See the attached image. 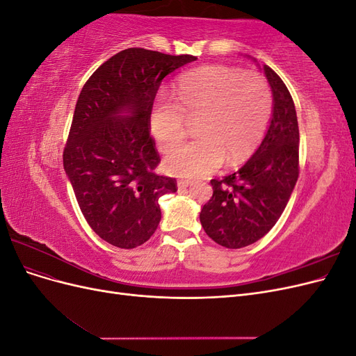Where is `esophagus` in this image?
<instances>
[{
  "instance_id": "obj_1",
  "label": "esophagus",
  "mask_w": 356,
  "mask_h": 356,
  "mask_svg": "<svg viewBox=\"0 0 356 356\" xmlns=\"http://www.w3.org/2000/svg\"><path fill=\"white\" fill-rule=\"evenodd\" d=\"M188 186H191V181H188V179H179L178 181V188H187Z\"/></svg>"
}]
</instances>
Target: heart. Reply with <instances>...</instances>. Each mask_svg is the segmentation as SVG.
Listing matches in <instances>:
<instances>
[{"label":"heart","mask_w":356,"mask_h":356,"mask_svg":"<svg viewBox=\"0 0 356 356\" xmlns=\"http://www.w3.org/2000/svg\"><path fill=\"white\" fill-rule=\"evenodd\" d=\"M174 99L157 98L148 126L161 152L175 148L196 120L197 138L165 159L172 175L199 178L243 161L261 143L272 115V92L264 77L230 67H202L178 80Z\"/></svg>","instance_id":"obj_1"}]
</instances>
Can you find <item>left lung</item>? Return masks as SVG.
I'll use <instances>...</instances> for the list:
<instances>
[{"instance_id":"obj_1","label":"left lung","mask_w":356,"mask_h":356,"mask_svg":"<svg viewBox=\"0 0 356 356\" xmlns=\"http://www.w3.org/2000/svg\"><path fill=\"white\" fill-rule=\"evenodd\" d=\"M273 93L268 131L254 156L233 174L212 179L213 195L200 211L209 238L238 250L261 239L276 224L298 178V122L294 101L281 77L263 67Z\"/></svg>"}]
</instances>
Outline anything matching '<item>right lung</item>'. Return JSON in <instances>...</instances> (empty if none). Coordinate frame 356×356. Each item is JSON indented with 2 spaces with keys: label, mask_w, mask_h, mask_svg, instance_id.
I'll use <instances>...</instances> for the list:
<instances>
[{
  "label": "right lung",
  "mask_w": 356,
  "mask_h": 356,
  "mask_svg": "<svg viewBox=\"0 0 356 356\" xmlns=\"http://www.w3.org/2000/svg\"><path fill=\"white\" fill-rule=\"evenodd\" d=\"M191 55L126 49L83 86L63 149V169L86 221L101 239L123 250L145 243L161 218L159 199L177 191L160 163L148 114L161 80Z\"/></svg>",
  "instance_id": "1"
}]
</instances>
